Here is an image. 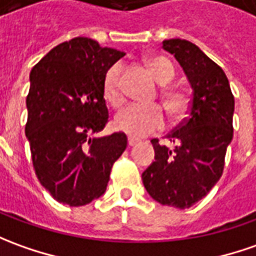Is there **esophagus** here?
Segmentation results:
<instances>
[{
	"label": "esophagus",
	"instance_id": "obj_1",
	"mask_svg": "<svg viewBox=\"0 0 256 256\" xmlns=\"http://www.w3.org/2000/svg\"><path fill=\"white\" fill-rule=\"evenodd\" d=\"M137 142H138V140H137V138H133V137H128V147H134Z\"/></svg>",
	"mask_w": 256,
	"mask_h": 256
}]
</instances>
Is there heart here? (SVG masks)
Returning a JSON list of instances; mask_svg holds the SVG:
<instances>
[{"instance_id":"b5f03b06","label":"heart","mask_w":256,"mask_h":256,"mask_svg":"<svg viewBox=\"0 0 256 256\" xmlns=\"http://www.w3.org/2000/svg\"><path fill=\"white\" fill-rule=\"evenodd\" d=\"M148 71L158 84L166 85L174 78V67L164 57H154L147 62ZM122 66L114 64L106 71L104 77V96L112 106H119L123 102L122 92ZM165 110L171 118H179L186 112L189 100L182 91L178 90H162L161 92ZM164 114L158 105L142 106L128 105L123 108L114 116V128L124 134L142 138L152 134L164 128Z\"/></svg>"}]
</instances>
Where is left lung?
Wrapping results in <instances>:
<instances>
[{"mask_svg":"<svg viewBox=\"0 0 256 256\" xmlns=\"http://www.w3.org/2000/svg\"><path fill=\"white\" fill-rule=\"evenodd\" d=\"M162 48L178 60L194 92L188 118L166 134L174 148L152 138L156 161L142 178L154 200L188 208L223 175L226 151L232 140L234 95L222 67L192 42L170 39L162 42Z\"/></svg>","mask_w":256,"mask_h":256,"instance_id":"obj_1","label":"left lung"}]
</instances>
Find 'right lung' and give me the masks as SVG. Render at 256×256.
<instances>
[{
	"mask_svg": "<svg viewBox=\"0 0 256 256\" xmlns=\"http://www.w3.org/2000/svg\"><path fill=\"white\" fill-rule=\"evenodd\" d=\"M123 56L74 38L30 71L25 133L36 176L60 203L78 208L102 196L114 161L128 147L122 132L94 137L109 119L104 77Z\"/></svg>",
	"mask_w": 256,
	"mask_h": 256,
	"instance_id": "1",
	"label": "right lung"
}]
</instances>
